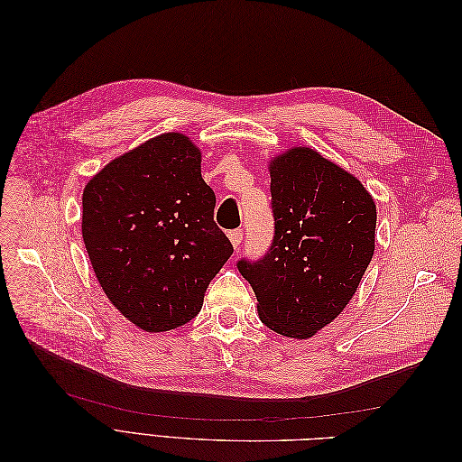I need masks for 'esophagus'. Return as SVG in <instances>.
I'll use <instances>...</instances> for the list:
<instances>
[{
	"mask_svg": "<svg viewBox=\"0 0 462 462\" xmlns=\"http://www.w3.org/2000/svg\"><path fill=\"white\" fill-rule=\"evenodd\" d=\"M227 236H229V241H231V245H233V248L239 250V246H241V243H243V231H241V229L229 231Z\"/></svg>",
	"mask_w": 462,
	"mask_h": 462,
	"instance_id": "1",
	"label": "esophagus"
}]
</instances>
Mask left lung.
<instances>
[{
    "label": "left lung",
    "instance_id": "left-lung-1",
    "mask_svg": "<svg viewBox=\"0 0 462 462\" xmlns=\"http://www.w3.org/2000/svg\"><path fill=\"white\" fill-rule=\"evenodd\" d=\"M273 245L239 262L265 326L309 339L353 300L375 250V202L360 180L310 146L268 162Z\"/></svg>",
    "mask_w": 462,
    "mask_h": 462
}]
</instances>
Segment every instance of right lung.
Segmentation results:
<instances>
[{
    "label": "right lung",
    "instance_id": "1",
    "mask_svg": "<svg viewBox=\"0 0 462 462\" xmlns=\"http://www.w3.org/2000/svg\"><path fill=\"white\" fill-rule=\"evenodd\" d=\"M202 152L163 133L104 165L82 192V239L106 297L150 333L187 324L233 246L214 221Z\"/></svg>",
    "mask_w": 462,
    "mask_h": 462
}]
</instances>
